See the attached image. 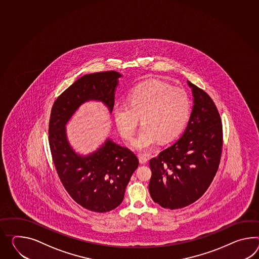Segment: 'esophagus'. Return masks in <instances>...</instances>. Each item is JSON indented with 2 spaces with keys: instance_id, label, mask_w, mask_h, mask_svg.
Here are the masks:
<instances>
[{
  "instance_id": "obj_1",
  "label": "esophagus",
  "mask_w": 259,
  "mask_h": 259,
  "mask_svg": "<svg viewBox=\"0 0 259 259\" xmlns=\"http://www.w3.org/2000/svg\"><path fill=\"white\" fill-rule=\"evenodd\" d=\"M148 162V157L143 154L139 155V163L141 164H146Z\"/></svg>"
}]
</instances>
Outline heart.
Listing matches in <instances>:
<instances>
[{"label":"heart","mask_w":259,"mask_h":259,"mask_svg":"<svg viewBox=\"0 0 259 259\" xmlns=\"http://www.w3.org/2000/svg\"><path fill=\"white\" fill-rule=\"evenodd\" d=\"M128 102L114 107V120L120 136L131 140L141 118L143 127L132 144L138 151L150 150L158 140L170 141L189 118V96L183 90L160 80L138 85L130 93Z\"/></svg>","instance_id":"obj_1"}]
</instances>
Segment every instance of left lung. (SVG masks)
<instances>
[{"instance_id": "obj_1", "label": "left lung", "mask_w": 259, "mask_h": 259, "mask_svg": "<svg viewBox=\"0 0 259 259\" xmlns=\"http://www.w3.org/2000/svg\"><path fill=\"white\" fill-rule=\"evenodd\" d=\"M194 106L183 136L150 160L152 200L182 208L200 198L218 170L223 147L221 118L209 95L193 83Z\"/></svg>"}]
</instances>
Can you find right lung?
<instances>
[{
    "mask_svg": "<svg viewBox=\"0 0 259 259\" xmlns=\"http://www.w3.org/2000/svg\"><path fill=\"white\" fill-rule=\"evenodd\" d=\"M120 76L116 71L81 76L58 97L51 108L49 142L58 176L77 204L95 212L110 211L122 202L139 159L110 139L95 152L82 156L70 146L65 125L77 108L91 100L103 102L111 113Z\"/></svg>",
    "mask_w": 259,
    "mask_h": 259,
    "instance_id": "1",
    "label": "right lung"
}]
</instances>
